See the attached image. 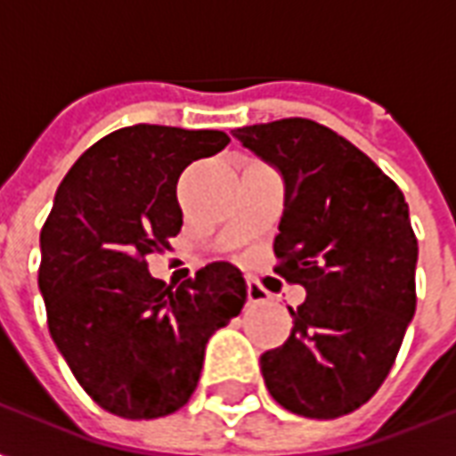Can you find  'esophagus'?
<instances>
[{"label": "esophagus", "mask_w": 456, "mask_h": 456, "mask_svg": "<svg viewBox=\"0 0 456 456\" xmlns=\"http://www.w3.org/2000/svg\"><path fill=\"white\" fill-rule=\"evenodd\" d=\"M247 293H248V300H251V303H266L268 297V290L264 286H261V283H256V281H254V278H251V281H248L247 283Z\"/></svg>", "instance_id": "1"}]
</instances>
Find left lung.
<instances>
[{"mask_svg":"<svg viewBox=\"0 0 456 456\" xmlns=\"http://www.w3.org/2000/svg\"><path fill=\"white\" fill-rule=\"evenodd\" d=\"M286 183L273 251L305 303L261 373L286 411L332 420L381 388L415 315L418 239L401 188L354 143L313 119L232 131Z\"/></svg>","mask_w":456,"mask_h":456,"instance_id":"1","label":"left lung"}]
</instances>
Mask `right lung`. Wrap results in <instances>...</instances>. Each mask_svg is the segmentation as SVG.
Wrapping results in <instances>:
<instances>
[{"mask_svg": "<svg viewBox=\"0 0 456 456\" xmlns=\"http://www.w3.org/2000/svg\"><path fill=\"white\" fill-rule=\"evenodd\" d=\"M227 143L224 131L124 126L85 151L55 192L38 268L48 330L85 393L119 418L183 408L208 339L247 303L244 276L227 261L175 290L146 264L183 227L180 173Z\"/></svg>", "mask_w": 456, "mask_h": 456, "instance_id": "obj_1", "label": "right lung"}]
</instances>
